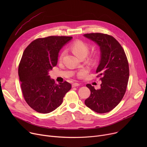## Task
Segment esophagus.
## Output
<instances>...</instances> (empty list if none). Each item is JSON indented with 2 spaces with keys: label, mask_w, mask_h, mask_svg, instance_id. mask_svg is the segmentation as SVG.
<instances>
[{
  "label": "esophagus",
  "mask_w": 147,
  "mask_h": 147,
  "mask_svg": "<svg viewBox=\"0 0 147 147\" xmlns=\"http://www.w3.org/2000/svg\"><path fill=\"white\" fill-rule=\"evenodd\" d=\"M80 85V84L78 83H74L72 84V87L74 88V87H77V86H79Z\"/></svg>",
  "instance_id": "34e87169"
}]
</instances>
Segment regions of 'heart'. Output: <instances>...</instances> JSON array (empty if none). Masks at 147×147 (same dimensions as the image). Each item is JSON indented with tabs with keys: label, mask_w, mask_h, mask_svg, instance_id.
Instances as JSON below:
<instances>
[{
	"label": "heart",
	"mask_w": 147,
	"mask_h": 147,
	"mask_svg": "<svg viewBox=\"0 0 147 147\" xmlns=\"http://www.w3.org/2000/svg\"><path fill=\"white\" fill-rule=\"evenodd\" d=\"M90 47L88 43L84 42L81 40H75L71 45V49L73 53L76 56L78 57L79 58L86 57L89 53ZM65 51H63L61 53L59 59H62L64 56ZM90 60H93L94 57H91L90 58ZM83 73V71H80L79 74L80 75L82 74Z\"/></svg>",
	"instance_id": "1"
}]
</instances>
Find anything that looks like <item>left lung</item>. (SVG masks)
Segmentation results:
<instances>
[{
	"instance_id": "8db88e82",
	"label": "left lung",
	"mask_w": 147,
	"mask_h": 147,
	"mask_svg": "<svg viewBox=\"0 0 147 147\" xmlns=\"http://www.w3.org/2000/svg\"><path fill=\"white\" fill-rule=\"evenodd\" d=\"M96 43L101 51V60L96 69L98 78L101 76V88L95 89L90 84L86 86L90 95L84 104L98 113L110 112L124 96L129 78L128 61L124 49L112 36L100 33L84 34Z\"/></svg>"
}]
</instances>
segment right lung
<instances>
[{
	"instance_id": "add662e5",
	"label": "right lung",
	"mask_w": 147,
	"mask_h": 147,
	"mask_svg": "<svg viewBox=\"0 0 147 147\" xmlns=\"http://www.w3.org/2000/svg\"><path fill=\"white\" fill-rule=\"evenodd\" d=\"M71 36H51L31 42L23 52L18 75L23 96L36 111L49 113L60 106L71 88L65 81L57 84L48 72L57 64L58 53Z\"/></svg>"
}]
</instances>
